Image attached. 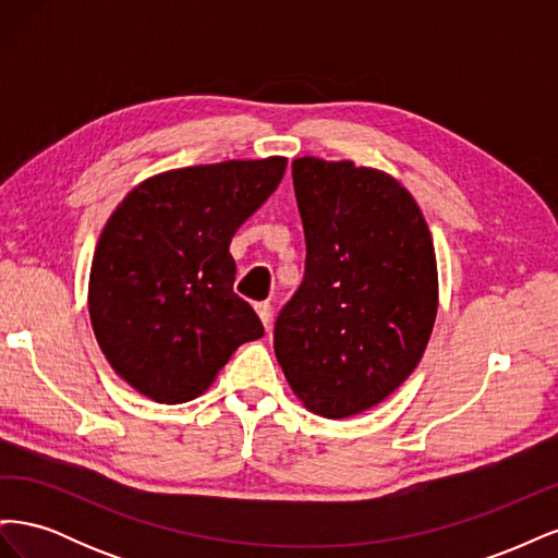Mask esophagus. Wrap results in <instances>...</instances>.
Instances as JSON below:
<instances>
[{"label": "esophagus", "instance_id": "esophagus-1", "mask_svg": "<svg viewBox=\"0 0 558 558\" xmlns=\"http://www.w3.org/2000/svg\"><path fill=\"white\" fill-rule=\"evenodd\" d=\"M256 314L260 316L265 328L272 326V305L269 302H256Z\"/></svg>", "mask_w": 558, "mask_h": 558}]
</instances>
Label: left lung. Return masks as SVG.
<instances>
[{
    "label": "left lung",
    "mask_w": 558,
    "mask_h": 558,
    "mask_svg": "<svg viewBox=\"0 0 558 558\" xmlns=\"http://www.w3.org/2000/svg\"><path fill=\"white\" fill-rule=\"evenodd\" d=\"M305 277L275 324L291 388L320 416L375 408L424 356L437 314V267L414 197L384 172L298 158Z\"/></svg>",
    "instance_id": "left-lung-1"
}]
</instances>
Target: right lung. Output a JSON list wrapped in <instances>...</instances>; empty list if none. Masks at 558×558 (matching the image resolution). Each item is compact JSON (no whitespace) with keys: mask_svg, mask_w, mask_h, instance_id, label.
<instances>
[{"mask_svg":"<svg viewBox=\"0 0 558 558\" xmlns=\"http://www.w3.org/2000/svg\"><path fill=\"white\" fill-rule=\"evenodd\" d=\"M286 158L228 160L146 179L99 238L88 307L111 367L156 402H185L232 351L265 335L232 291L234 232L277 191Z\"/></svg>","mask_w":558,"mask_h":558,"instance_id":"1","label":"right lung"}]
</instances>
